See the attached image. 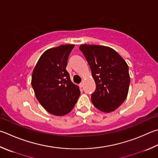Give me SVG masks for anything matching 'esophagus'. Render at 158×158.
<instances>
[{
	"label": "esophagus",
	"mask_w": 158,
	"mask_h": 158,
	"mask_svg": "<svg viewBox=\"0 0 158 158\" xmlns=\"http://www.w3.org/2000/svg\"><path fill=\"white\" fill-rule=\"evenodd\" d=\"M84 81H82L81 83H80V84H79V86L81 87V88H82L83 86H84Z\"/></svg>",
	"instance_id": "1"
}]
</instances>
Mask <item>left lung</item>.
I'll return each mask as SVG.
<instances>
[{"mask_svg":"<svg viewBox=\"0 0 158 158\" xmlns=\"http://www.w3.org/2000/svg\"><path fill=\"white\" fill-rule=\"evenodd\" d=\"M96 84L92 94L93 105L99 110L110 113L127 99L131 78L125 60L112 48L98 45H81Z\"/></svg>","mask_w":158,"mask_h":158,"instance_id":"obj_1","label":"left lung"}]
</instances>
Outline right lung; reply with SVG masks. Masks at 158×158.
Masks as SVG:
<instances>
[{"label":"right lung","mask_w":158,"mask_h":158,"mask_svg":"<svg viewBox=\"0 0 158 158\" xmlns=\"http://www.w3.org/2000/svg\"><path fill=\"white\" fill-rule=\"evenodd\" d=\"M74 45H61L44 52L34 67L31 86L40 104L48 113L63 116L73 110L80 95L79 86L66 70Z\"/></svg>","instance_id":"obj_1"}]
</instances>
